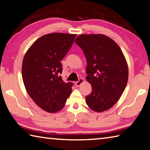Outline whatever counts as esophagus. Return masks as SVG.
<instances>
[{
    "mask_svg": "<svg viewBox=\"0 0 150 150\" xmlns=\"http://www.w3.org/2000/svg\"><path fill=\"white\" fill-rule=\"evenodd\" d=\"M83 81H84V80H83V78H80L79 80L77 81V82H76L75 84H76V86H78H78H80L81 84H82V83L83 82Z\"/></svg>",
    "mask_w": 150,
    "mask_h": 150,
    "instance_id": "34e87169",
    "label": "esophagus"
}]
</instances>
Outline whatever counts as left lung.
<instances>
[{
	"label": "left lung",
	"instance_id": "1",
	"mask_svg": "<svg viewBox=\"0 0 150 150\" xmlns=\"http://www.w3.org/2000/svg\"><path fill=\"white\" fill-rule=\"evenodd\" d=\"M74 42L84 53L86 79L92 88L86 96V104L96 112L109 109L119 100L128 82V64L121 49L102 34H83Z\"/></svg>",
	"mask_w": 150,
	"mask_h": 150
}]
</instances>
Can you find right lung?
<instances>
[{
  "label": "right lung",
  "mask_w": 150,
  "mask_h": 150,
  "mask_svg": "<svg viewBox=\"0 0 150 150\" xmlns=\"http://www.w3.org/2000/svg\"><path fill=\"white\" fill-rule=\"evenodd\" d=\"M76 35L52 33L31 45L23 59L22 73L25 90L34 102L48 112L64 107L72 92V82H63L60 61L72 47Z\"/></svg>",
  "instance_id": "right-lung-1"
}]
</instances>
